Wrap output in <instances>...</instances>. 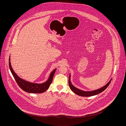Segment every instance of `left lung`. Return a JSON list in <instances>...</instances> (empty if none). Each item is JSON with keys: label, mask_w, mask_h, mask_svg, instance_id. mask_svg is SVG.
Wrapping results in <instances>:
<instances>
[{"label": "left lung", "mask_w": 126, "mask_h": 126, "mask_svg": "<svg viewBox=\"0 0 126 126\" xmlns=\"http://www.w3.org/2000/svg\"><path fill=\"white\" fill-rule=\"evenodd\" d=\"M111 80L112 79H111L110 81L105 86L101 88L100 89L92 91H82V90H80V89L76 88L75 87H74L72 84H71V81H70V75L69 79V87H70L71 90L74 93H75L76 94H77L79 96H83V97H90V96L96 95L99 93H101L103 91H104L105 90L109 85L110 83H111Z\"/></svg>", "instance_id": "obj_1"}]
</instances>
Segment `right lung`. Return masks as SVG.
Masks as SVG:
<instances>
[{
    "instance_id": "right-lung-1",
    "label": "right lung",
    "mask_w": 126,
    "mask_h": 126,
    "mask_svg": "<svg viewBox=\"0 0 126 126\" xmlns=\"http://www.w3.org/2000/svg\"><path fill=\"white\" fill-rule=\"evenodd\" d=\"M10 57L9 59V66L11 71V72L18 85L19 87L23 90V91L30 93H41L46 91L49 88L50 84L52 83L53 76L55 74L56 69L54 70L50 75L48 80L45 83L42 84H36L32 83L26 81H25L18 76L14 72L11 65L10 62Z\"/></svg>"
}]
</instances>
